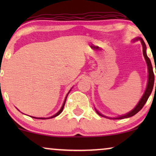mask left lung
Masks as SVG:
<instances>
[{
	"label": "left lung",
	"mask_w": 156,
	"mask_h": 156,
	"mask_svg": "<svg viewBox=\"0 0 156 156\" xmlns=\"http://www.w3.org/2000/svg\"><path fill=\"white\" fill-rule=\"evenodd\" d=\"M136 40H140V42H141L142 46H143V54H144V58L146 59V62L147 63V66H148V84H147V87L146 89V91L143 95V97H141V99L138 102L137 105L136 106V107L133 108V110L131 111V112L128 113V114L123 115V116H120L119 117H116V118H110V117L104 116L98 112V111L96 109V112L99 115H100L101 116L105 117V118H108V119H126V118H129V117H131L134 116V115L137 114V113L139 112V111L141 109V108L144 107V106L145 105V104L146 103L147 100H148L149 96L151 95V92L153 91V85H154V73H153V67H152V64H151V62L150 60V59L148 58V57L147 56L146 54V44L144 41V40L140 37H137L136 39H134L133 41L135 42ZM155 72H156V69H155ZM155 88H156V83H155Z\"/></svg>",
	"instance_id": "obj_1"
}]
</instances>
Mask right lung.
Returning a JSON list of instances; mask_svg holds the SVG:
<instances>
[{
    "mask_svg": "<svg viewBox=\"0 0 156 156\" xmlns=\"http://www.w3.org/2000/svg\"><path fill=\"white\" fill-rule=\"evenodd\" d=\"M70 91L71 90H69V92H68V94H69V92H70ZM68 94H67V96H66V97H65V101H64V103H63V104H62V107H61V108H60V110L57 113V114H55V115H53V116H50V117H49V118H37V117H33V116H31V117H33V118H34V119H52V118H54V117H56L57 116H58V115H59L62 113V110H63V108H64V106H65V102H66V99H67V95H68Z\"/></svg>",
    "mask_w": 156,
    "mask_h": 156,
    "instance_id": "1",
    "label": "right lung"
}]
</instances>
